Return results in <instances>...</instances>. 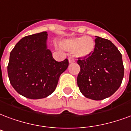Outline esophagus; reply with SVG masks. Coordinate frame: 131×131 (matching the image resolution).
I'll use <instances>...</instances> for the list:
<instances>
[{"mask_svg": "<svg viewBox=\"0 0 131 131\" xmlns=\"http://www.w3.org/2000/svg\"><path fill=\"white\" fill-rule=\"evenodd\" d=\"M69 63L74 62V59H73V58H69Z\"/></svg>", "mask_w": 131, "mask_h": 131, "instance_id": "1", "label": "esophagus"}]
</instances>
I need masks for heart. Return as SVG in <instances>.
<instances>
[{
    "label": "heart",
    "instance_id": "1",
    "mask_svg": "<svg viewBox=\"0 0 131 131\" xmlns=\"http://www.w3.org/2000/svg\"><path fill=\"white\" fill-rule=\"evenodd\" d=\"M62 46L69 52H75L79 58H85L92 55L95 48V42L92 37L81 36L67 39L62 41Z\"/></svg>",
    "mask_w": 131,
    "mask_h": 131
}]
</instances>
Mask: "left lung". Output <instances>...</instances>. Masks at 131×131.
Wrapping results in <instances>:
<instances>
[{
    "mask_svg": "<svg viewBox=\"0 0 131 131\" xmlns=\"http://www.w3.org/2000/svg\"><path fill=\"white\" fill-rule=\"evenodd\" d=\"M96 37L92 55L78 58L80 71L77 84L85 97L99 101L110 97L119 89L124 68L118 48L108 39Z\"/></svg>",
    "mask_w": 131,
    "mask_h": 131,
    "instance_id": "obj_1",
    "label": "left lung"
}]
</instances>
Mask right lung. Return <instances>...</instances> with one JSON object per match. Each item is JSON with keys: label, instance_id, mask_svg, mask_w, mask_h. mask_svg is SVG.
<instances>
[{"label": "right lung", "instance_id": "obj_1", "mask_svg": "<svg viewBox=\"0 0 131 131\" xmlns=\"http://www.w3.org/2000/svg\"><path fill=\"white\" fill-rule=\"evenodd\" d=\"M47 32L26 36L10 53L9 82L19 94L30 99L47 97L55 91L59 78L67 69V59L57 62L47 48Z\"/></svg>", "mask_w": 131, "mask_h": 131}]
</instances>
